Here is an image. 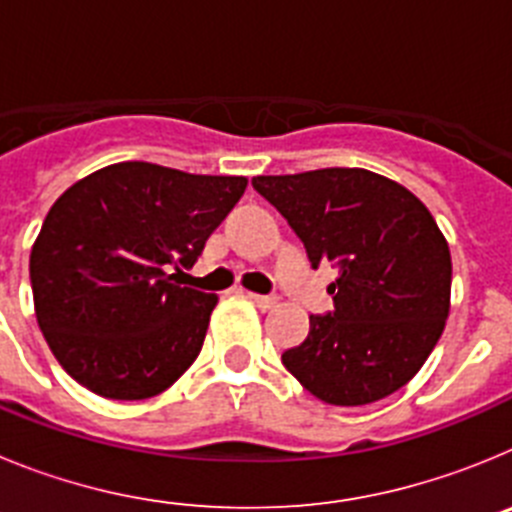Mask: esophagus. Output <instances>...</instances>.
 Returning a JSON list of instances; mask_svg holds the SVG:
<instances>
[{"instance_id": "34e87169", "label": "esophagus", "mask_w": 512, "mask_h": 512, "mask_svg": "<svg viewBox=\"0 0 512 512\" xmlns=\"http://www.w3.org/2000/svg\"><path fill=\"white\" fill-rule=\"evenodd\" d=\"M248 297H251L253 302L259 307H274L277 305V297H271V295H256V292H248Z\"/></svg>"}]
</instances>
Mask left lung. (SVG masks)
<instances>
[{
    "mask_svg": "<svg viewBox=\"0 0 512 512\" xmlns=\"http://www.w3.org/2000/svg\"><path fill=\"white\" fill-rule=\"evenodd\" d=\"M318 269L333 264L336 310L310 315V333L284 351L287 372L328 405L356 408L420 372L451 307V253L410 189L366 169L253 176Z\"/></svg>",
    "mask_w": 512,
    "mask_h": 512,
    "instance_id": "8db88e82",
    "label": "left lung"
}]
</instances>
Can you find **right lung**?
I'll return each instance as SVG.
<instances>
[{"instance_id":"obj_1","label":"right lung","mask_w":512,"mask_h":512,"mask_svg":"<svg viewBox=\"0 0 512 512\" xmlns=\"http://www.w3.org/2000/svg\"><path fill=\"white\" fill-rule=\"evenodd\" d=\"M246 176L104 166L53 202L30 251L35 318L58 364L110 400L169 390L200 356L215 295L174 284L246 192Z\"/></svg>"}]
</instances>
